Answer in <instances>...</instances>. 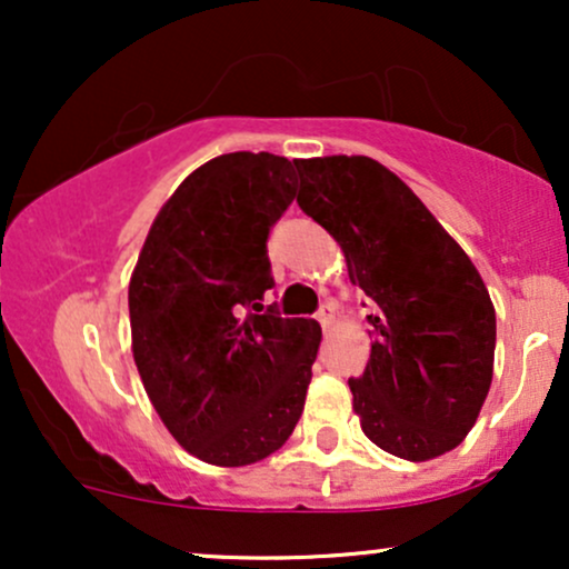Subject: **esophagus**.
<instances>
[{
  "label": "esophagus",
  "mask_w": 569,
  "mask_h": 569,
  "mask_svg": "<svg viewBox=\"0 0 569 569\" xmlns=\"http://www.w3.org/2000/svg\"><path fill=\"white\" fill-rule=\"evenodd\" d=\"M316 318H318V323L323 326V331L329 329V326L335 323V305H321V310L316 312Z\"/></svg>",
  "instance_id": "1"
}]
</instances>
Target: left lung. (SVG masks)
<instances>
[{"mask_svg": "<svg viewBox=\"0 0 569 569\" xmlns=\"http://www.w3.org/2000/svg\"><path fill=\"white\" fill-rule=\"evenodd\" d=\"M299 208L337 240L375 302L371 356L350 377L363 433L403 460L468 436L492 385L495 307L468 253L393 171L363 154L293 160Z\"/></svg>", "mask_w": 569, "mask_h": 569, "instance_id": "obj_1", "label": "left lung"}]
</instances>
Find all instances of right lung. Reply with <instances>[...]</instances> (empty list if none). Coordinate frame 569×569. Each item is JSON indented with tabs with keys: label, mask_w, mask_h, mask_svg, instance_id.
I'll return each instance as SVG.
<instances>
[{
	"label": "right lung",
	"mask_w": 569,
	"mask_h": 569,
	"mask_svg": "<svg viewBox=\"0 0 569 569\" xmlns=\"http://www.w3.org/2000/svg\"><path fill=\"white\" fill-rule=\"evenodd\" d=\"M293 198L291 160H208L160 208L130 276L143 390L173 439L211 466L264 460L302 417L321 326L262 305L276 286L267 238Z\"/></svg>",
	"instance_id": "right-lung-1"
}]
</instances>
